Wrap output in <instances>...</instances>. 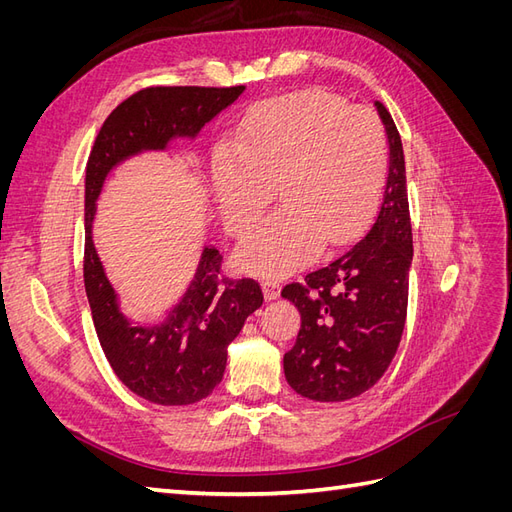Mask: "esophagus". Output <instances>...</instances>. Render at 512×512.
<instances>
[{
	"label": "esophagus",
	"mask_w": 512,
	"mask_h": 512,
	"mask_svg": "<svg viewBox=\"0 0 512 512\" xmlns=\"http://www.w3.org/2000/svg\"><path fill=\"white\" fill-rule=\"evenodd\" d=\"M280 290H282V286H280V282H277V280H265V282H262V292H265V299L267 301H275L277 297H280Z\"/></svg>",
	"instance_id": "esophagus-1"
}]
</instances>
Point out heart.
Returning <instances> with one entry per match:
<instances>
[{
	"mask_svg": "<svg viewBox=\"0 0 512 512\" xmlns=\"http://www.w3.org/2000/svg\"><path fill=\"white\" fill-rule=\"evenodd\" d=\"M389 168L380 119L322 89L262 104L224 143L213 196L232 235L252 230L273 203L284 209L247 237L239 265L256 275L305 267L320 245H348L374 213Z\"/></svg>",
	"mask_w": 512,
	"mask_h": 512,
	"instance_id": "heart-1",
	"label": "heart"
}]
</instances>
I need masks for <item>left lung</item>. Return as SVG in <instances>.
I'll use <instances>...</instances> for the list:
<instances>
[{"label":"left lung","mask_w":512,"mask_h":512,"mask_svg":"<svg viewBox=\"0 0 512 512\" xmlns=\"http://www.w3.org/2000/svg\"><path fill=\"white\" fill-rule=\"evenodd\" d=\"M376 108L389 138V173L374 224L346 254L305 275V284L282 290L301 314L284 374L294 393L314 401H346L371 389L406 324L412 226L404 147L386 106Z\"/></svg>","instance_id":"left-lung-1"}]
</instances>
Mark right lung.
<instances>
[{
  "label": "right lung",
  "mask_w": 512,
  "mask_h": 512,
  "mask_svg": "<svg viewBox=\"0 0 512 512\" xmlns=\"http://www.w3.org/2000/svg\"><path fill=\"white\" fill-rule=\"evenodd\" d=\"M239 87H147L106 117L85 173V292L100 346L117 378L158 406H190L222 382L228 346L262 305L258 282L220 275L222 254L205 245L179 303L156 324L126 318L96 252L91 228L96 200L111 170L143 151H164L194 138L243 94Z\"/></svg>",
  "instance_id": "obj_1"
}]
</instances>
